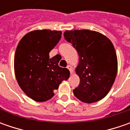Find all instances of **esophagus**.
<instances>
[{
	"label": "esophagus",
	"instance_id": "esophagus-1",
	"mask_svg": "<svg viewBox=\"0 0 130 130\" xmlns=\"http://www.w3.org/2000/svg\"><path fill=\"white\" fill-rule=\"evenodd\" d=\"M67 69L70 71V73H71V74H73V68L71 66V65H68L67 66Z\"/></svg>",
	"mask_w": 130,
	"mask_h": 130
}]
</instances>
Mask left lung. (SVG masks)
<instances>
[{
  "label": "left lung",
  "instance_id": "obj_1",
  "mask_svg": "<svg viewBox=\"0 0 130 130\" xmlns=\"http://www.w3.org/2000/svg\"><path fill=\"white\" fill-rule=\"evenodd\" d=\"M65 40L79 54L76 73L80 83L73 93L82 102L91 103L105 97L117 73V57L111 40L89 29L66 31Z\"/></svg>",
  "mask_w": 130,
  "mask_h": 130
}]
</instances>
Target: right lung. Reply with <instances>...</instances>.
Masks as SVG:
<instances>
[{"label": "right lung", "instance_id": "add662e5", "mask_svg": "<svg viewBox=\"0 0 130 130\" xmlns=\"http://www.w3.org/2000/svg\"><path fill=\"white\" fill-rule=\"evenodd\" d=\"M61 38V31L35 30L25 35L18 44L14 57L16 78L19 87L34 101L51 99L53 90L69 77L67 69L58 66L59 60L49 58Z\"/></svg>", "mask_w": 130, "mask_h": 130}]
</instances>
